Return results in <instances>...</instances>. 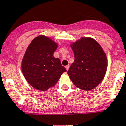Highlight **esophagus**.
<instances>
[{
  "label": "esophagus",
  "mask_w": 126,
  "mask_h": 126,
  "mask_svg": "<svg viewBox=\"0 0 126 126\" xmlns=\"http://www.w3.org/2000/svg\"><path fill=\"white\" fill-rule=\"evenodd\" d=\"M65 69H67V71H68L69 69V65H66V66H65Z\"/></svg>",
  "instance_id": "esophagus-1"
}]
</instances>
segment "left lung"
I'll list each match as a JSON object with an SVG mask.
<instances>
[{
	"label": "left lung",
	"mask_w": 126,
	"mask_h": 126,
	"mask_svg": "<svg viewBox=\"0 0 126 126\" xmlns=\"http://www.w3.org/2000/svg\"><path fill=\"white\" fill-rule=\"evenodd\" d=\"M74 61L67 71L76 87L90 90L103 80L107 67L106 55L96 41L81 38L71 45Z\"/></svg>",
	"instance_id": "obj_1"
}]
</instances>
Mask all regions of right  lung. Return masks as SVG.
I'll use <instances>...</instances> for the list:
<instances>
[{"mask_svg":"<svg viewBox=\"0 0 126 126\" xmlns=\"http://www.w3.org/2000/svg\"><path fill=\"white\" fill-rule=\"evenodd\" d=\"M57 47V45L50 38L40 35L27 48L22 61V71L28 83L35 89L48 90L67 71L59 59L53 57Z\"/></svg>","mask_w":126,"mask_h":126,"instance_id":"1","label":"right lung"}]
</instances>
